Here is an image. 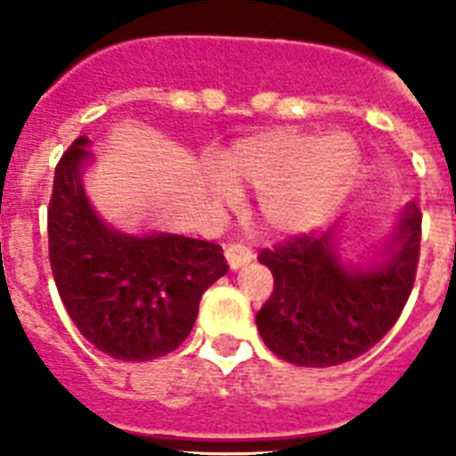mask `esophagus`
<instances>
[{
    "mask_svg": "<svg viewBox=\"0 0 456 456\" xmlns=\"http://www.w3.org/2000/svg\"><path fill=\"white\" fill-rule=\"evenodd\" d=\"M224 258H227V263L232 270H240V267L248 265L254 256H252V252L242 248V245H229V248L224 249Z\"/></svg>",
    "mask_w": 456,
    "mask_h": 456,
    "instance_id": "obj_1",
    "label": "esophagus"
}]
</instances>
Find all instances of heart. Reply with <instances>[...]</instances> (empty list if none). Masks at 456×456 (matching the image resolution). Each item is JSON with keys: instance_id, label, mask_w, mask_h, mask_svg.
I'll list each match as a JSON object with an SVG mask.
<instances>
[{"instance_id": "obj_1", "label": "heart", "mask_w": 456, "mask_h": 456, "mask_svg": "<svg viewBox=\"0 0 456 456\" xmlns=\"http://www.w3.org/2000/svg\"><path fill=\"white\" fill-rule=\"evenodd\" d=\"M360 151L348 134L279 127L233 143L223 170H211L208 191L233 202L238 186L258 193V211L270 232L301 236L319 229L342 204Z\"/></svg>"}]
</instances>
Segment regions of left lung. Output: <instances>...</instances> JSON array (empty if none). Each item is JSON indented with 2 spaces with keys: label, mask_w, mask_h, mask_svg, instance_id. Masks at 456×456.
I'll use <instances>...</instances> for the list:
<instances>
[{
  "label": "left lung",
  "mask_w": 456,
  "mask_h": 456,
  "mask_svg": "<svg viewBox=\"0 0 456 456\" xmlns=\"http://www.w3.org/2000/svg\"><path fill=\"white\" fill-rule=\"evenodd\" d=\"M339 242L335 227L258 256L274 276V292L256 313L258 333L274 355L297 367L355 360L398 322L419 265V207L407 202L387 240L355 261Z\"/></svg>",
  "instance_id": "8db88e82"
}]
</instances>
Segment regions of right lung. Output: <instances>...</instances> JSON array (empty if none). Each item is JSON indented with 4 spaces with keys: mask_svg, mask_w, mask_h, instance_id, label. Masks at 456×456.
I'll use <instances>...</instances> for the list:
<instances>
[{
    "mask_svg": "<svg viewBox=\"0 0 456 456\" xmlns=\"http://www.w3.org/2000/svg\"><path fill=\"white\" fill-rule=\"evenodd\" d=\"M78 137L55 166L49 204L53 281L76 329L105 355L148 362L175 351L208 286L227 274L220 245L173 232L130 233L94 208L85 173L96 155Z\"/></svg>",
    "mask_w": 456,
    "mask_h": 456,
    "instance_id": "right-lung-1",
    "label": "right lung"
}]
</instances>
